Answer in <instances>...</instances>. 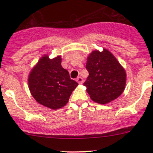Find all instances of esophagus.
I'll return each instance as SVG.
<instances>
[{
  "mask_svg": "<svg viewBox=\"0 0 153 153\" xmlns=\"http://www.w3.org/2000/svg\"><path fill=\"white\" fill-rule=\"evenodd\" d=\"M76 81H77V82L78 83V84H83V78H81V77H78V78H77V79H76Z\"/></svg>",
  "mask_w": 153,
  "mask_h": 153,
  "instance_id": "obj_1",
  "label": "esophagus"
}]
</instances>
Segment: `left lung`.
I'll use <instances>...</instances> for the list:
<instances>
[{"label":"left lung","instance_id":"8db88e82","mask_svg":"<svg viewBox=\"0 0 153 153\" xmlns=\"http://www.w3.org/2000/svg\"><path fill=\"white\" fill-rule=\"evenodd\" d=\"M86 69L89 76L84 85L95 102L107 104L124 92L126 72L109 50L92 51L87 58Z\"/></svg>","mask_w":153,"mask_h":153}]
</instances>
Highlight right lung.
<instances>
[{
	"mask_svg": "<svg viewBox=\"0 0 153 153\" xmlns=\"http://www.w3.org/2000/svg\"><path fill=\"white\" fill-rule=\"evenodd\" d=\"M28 83L35 101L52 109L65 106L78 85L62 67L61 56L49 59L47 55H44L31 70Z\"/></svg>",
	"mask_w": 153,
	"mask_h": 153,
	"instance_id": "add662e5",
	"label": "right lung"
}]
</instances>
